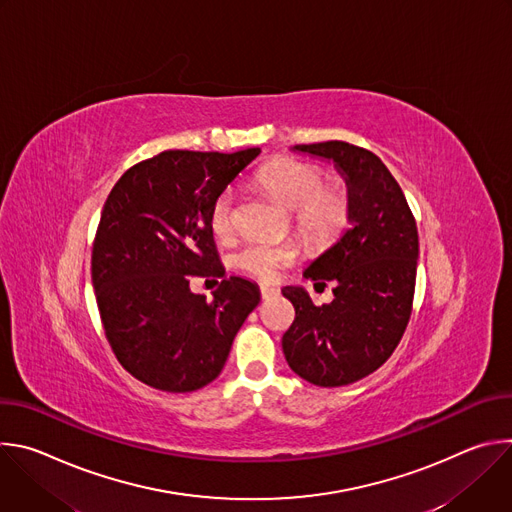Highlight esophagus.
I'll use <instances>...</instances> for the list:
<instances>
[{
  "label": "esophagus",
  "instance_id": "1",
  "mask_svg": "<svg viewBox=\"0 0 512 512\" xmlns=\"http://www.w3.org/2000/svg\"><path fill=\"white\" fill-rule=\"evenodd\" d=\"M259 291H261V298H263V300H269V298H273V296L279 294V289L273 287V285H261Z\"/></svg>",
  "mask_w": 512,
  "mask_h": 512
}]
</instances>
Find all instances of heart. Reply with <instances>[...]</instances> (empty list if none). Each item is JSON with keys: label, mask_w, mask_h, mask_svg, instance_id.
<instances>
[{"label": "heart", "mask_w": 512, "mask_h": 512, "mask_svg": "<svg viewBox=\"0 0 512 512\" xmlns=\"http://www.w3.org/2000/svg\"><path fill=\"white\" fill-rule=\"evenodd\" d=\"M257 182L283 206L291 208L296 229L312 243H326L344 227L348 198L340 184L322 182L316 166L298 160H273L257 174ZM237 225V192L225 188L212 202L210 229L227 239ZM298 245L291 241H251L235 255V265L257 279H273L279 267L298 259Z\"/></svg>", "instance_id": "b5f03b06"}]
</instances>
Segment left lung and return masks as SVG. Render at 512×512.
I'll return each mask as SVG.
<instances>
[{
	"instance_id": "1",
	"label": "left lung",
	"mask_w": 512,
	"mask_h": 512,
	"mask_svg": "<svg viewBox=\"0 0 512 512\" xmlns=\"http://www.w3.org/2000/svg\"><path fill=\"white\" fill-rule=\"evenodd\" d=\"M291 150L334 164L346 182L350 227L304 269L314 285L334 281L330 304L314 306L302 285L281 289L296 308L281 346L298 377L318 387H342L375 373L407 328L417 227L401 186L373 152L346 141Z\"/></svg>"
}]
</instances>
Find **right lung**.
I'll return each mask as SVG.
<instances>
[{
	"mask_svg": "<svg viewBox=\"0 0 512 512\" xmlns=\"http://www.w3.org/2000/svg\"><path fill=\"white\" fill-rule=\"evenodd\" d=\"M259 154L170 150L135 164L113 186L91 275L105 336L137 381L192 393L221 375L261 294L251 279L225 277L210 208ZM192 274L224 277L212 301L191 294Z\"/></svg>",
	"mask_w": 512,
	"mask_h": 512,
	"instance_id": "right-lung-1",
	"label": "right lung"
}]
</instances>
